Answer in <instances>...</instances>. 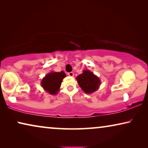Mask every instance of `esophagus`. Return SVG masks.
Listing matches in <instances>:
<instances>
[{
	"mask_svg": "<svg viewBox=\"0 0 148 148\" xmlns=\"http://www.w3.org/2000/svg\"><path fill=\"white\" fill-rule=\"evenodd\" d=\"M68 75L70 76V77H73V76L74 75L73 72H69V73H68Z\"/></svg>",
	"mask_w": 148,
	"mask_h": 148,
	"instance_id": "34e87169",
	"label": "esophagus"
}]
</instances>
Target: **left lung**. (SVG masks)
<instances>
[{
	"label": "left lung",
	"mask_w": 148,
	"mask_h": 148,
	"mask_svg": "<svg viewBox=\"0 0 148 148\" xmlns=\"http://www.w3.org/2000/svg\"><path fill=\"white\" fill-rule=\"evenodd\" d=\"M76 79L81 88L86 94L95 92L100 84V81L98 77L90 71H84L82 74L77 77Z\"/></svg>",
	"instance_id": "left-lung-1"
}]
</instances>
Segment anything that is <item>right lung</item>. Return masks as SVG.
Returning a JSON list of instances; mask_svg holds the SVG:
<instances>
[{
	"label": "right lung",
	"mask_w": 148,
	"mask_h": 148,
	"mask_svg": "<svg viewBox=\"0 0 148 148\" xmlns=\"http://www.w3.org/2000/svg\"><path fill=\"white\" fill-rule=\"evenodd\" d=\"M65 73L63 71L53 72L46 75L42 81V86L50 94H56L61 85V82Z\"/></svg>",
	"instance_id": "1"
}]
</instances>
